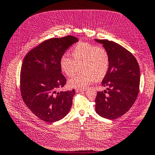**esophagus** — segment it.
Returning <instances> with one entry per match:
<instances>
[{
	"instance_id": "34e87169",
	"label": "esophagus",
	"mask_w": 155,
	"mask_h": 155,
	"mask_svg": "<svg viewBox=\"0 0 155 155\" xmlns=\"http://www.w3.org/2000/svg\"><path fill=\"white\" fill-rule=\"evenodd\" d=\"M76 91H77V92L86 91V88H76Z\"/></svg>"
}]
</instances>
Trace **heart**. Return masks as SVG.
<instances>
[{
  "label": "heart",
  "mask_w": 155,
  "mask_h": 155,
  "mask_svg": "<svg viewBox=\"0 0 155 155\" xmlns=\"http://www.w3.org/2000/svg\"><path fill=\"white\" fill-rule=\"evenodd\" d=\"M72 55L65 54L60 61L61 71L71 77L81 67L82 72L68 81V85L73 88H83L96 80L101 81L109 69L110 55L103 47L82 42L72 49Z\"/></svg>",
  "instance_id": "obj_1"
}]
</instances>
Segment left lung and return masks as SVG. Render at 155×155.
<instances>
[{"label":"left lung","mask_w":155,"mask_h":155,"mask_svg":"<svg viewBox=\"0 0 155 155\" xmlns=\"http://www.w3.org/2000/svg\"><path fill=\"white\" fill-rule=\"evenodd\" d=\"M94 41L103 45L110 55L109 69L102 81L107 90L97 92L95 110L102 117L115 119L126 113L137 99L139 65L133 54L121 45L108 40Z\"/></svg>","instance_id":"left-lung-1"}]
</instances>
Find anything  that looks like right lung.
<instances>
[{"label":"right lung","instance_id":"right-lung-1","mask_svg":"<svg viewBox=\"0 0 155 155\" xmlns=\"http://www.w3.org/2000/svg\"><path fill=\"white\" fill-rule=\"evenodd\" d=\"M78 41L69 35L48 39L29 51L23 60L20 81L22 100L36 117L47 123L63 118L72 107L74 89L57 91L67 83L61 73V58Z\"/></svg>","mask_w":155,"mask_h":155}]
</instances>
